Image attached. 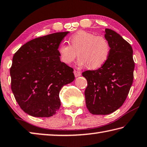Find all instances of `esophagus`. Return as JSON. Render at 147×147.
<instances>
[{
    "label": "esophagus",
    "instance_id": "1",
    "mask_svg": "<svg viewBox=\"0 0 147 147\" xmlns=\"http://www.w3.org/2000/svg\"><path fill=\"white\" fill-rule=\"evenodd\" d=\"M74 74L75 77H78L81 75V73L78 71H74Z\"/></svg>",
    "mask_w": 147,
    "mask_h": 147
}]
</instances>
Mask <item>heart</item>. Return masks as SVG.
I'll return each instance as SVG.
<instances>
[{
	"label": "heart",
	"instance_id": "1",
	"mask_svg": "<svg viewBox=\"0 0 147 147\" xmlns=\"http://www.w3.org/2000/svg\"><path fill=\"white\" fill-rule=\"evenodd\" d=\"M69 44L62 42L58 47L60 60L67 65L75 60L78 53L80 67L88 65L89 69H96L105 64L110 55V45L105 37L85 31H78L71 36Z\"/></svg>",
	"mask_w": 147,
	"mask_h": 147
}]
</instances>
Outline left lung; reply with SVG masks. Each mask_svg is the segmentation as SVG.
<instances>
[{"label":"left lung","instance_id":"8db88e82","mask_svg":"<svg viewBox=\"0 0 147 147\" xmlns=\"http://www.w3.org/2000/svg\"><path fill=\"white\" fill-rule=\"evenodd\" d=\"M111 47L107 61L97 70L86 71L85 103L90 113L106 115L121 107L129 94L134 78V62L130 44L110 29L103 31Z\"/></svg>","mask_w":147,"mask_h":147}]
</instances>
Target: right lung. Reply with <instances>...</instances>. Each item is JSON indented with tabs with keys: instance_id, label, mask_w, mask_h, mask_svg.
Instances as JSON below:
<instances>
[{
	"instance_id": "obj_1",
	"label": "right lung",
	"mask_w": 147,
	"mask_h": 147,
	"mask_svg": "<svg viewBox=\"0 0 147 147\" xmlns=\"http://www.w3.org/2000/svg\"><path fill=\"white\" fill-rule=\"evenodd\" d=\"M68 33L59 32L31 40L13 56L11 90L20 108L29 115H55L61 105V89L74 81L73 69L61 62L58 53Z\"/></svg>"
}]
</instances>
